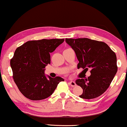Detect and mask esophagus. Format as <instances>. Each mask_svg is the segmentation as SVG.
Here are the masks:
<instances>
[{
	"mask_svg": "<svg viewBox=\"0 0 127 127\" xmlns=\"http://www.w3.org/2000/svg\"><path fill=\"white\" fill-rule=\"evenodd\" d=\"M69 84H70V85L71 86H75L76 85V82H75L74 81H70L69 82Z\"/></svg>",
	"mask_w": 127,
	"mask_h": 127,
	"instance_id": "esophagus-1",
	"label": "esophagus"
}]
</instances>
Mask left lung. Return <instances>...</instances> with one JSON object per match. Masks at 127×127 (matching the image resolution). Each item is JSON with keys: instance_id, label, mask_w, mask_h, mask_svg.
Here are the masks:
<instances>
[{"instance_id": "8db88e82", "label": "left lung", "mask_w": 127, "mask_h": 127, "mask_svg": "<svg viewBox=\"0 0 127 127\" xmlns=\"http://www.w3.org/2000/svg\"><path fill=\"white\" fill-rule=\"evenodd\" d=\"M65 41L76 53L78 69L82 67L86 71L91 69V74L88 78L76 81L83 89L79 96L85 99L100 96L108 89L117 73L116 54L107 44L89 38H66Z\"/></svg>"}]
</instances>
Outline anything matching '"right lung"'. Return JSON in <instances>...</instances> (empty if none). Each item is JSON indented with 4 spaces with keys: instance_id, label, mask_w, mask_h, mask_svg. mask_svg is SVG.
<instances>
[{
    "instance_id": "1",
    "label": "right lung",
    "mask_w": 127,
    "mask_h": 127,
    "mask_svg": "<svg viewBox=\"0 0 127 127\" xmlns=\"http://www.w3.org/2000/svg\"><path fill=\"white\" fill-rule=\"evenodd\" d=\"M64 39H41L26 42L18 47L11 60L13 78L20 92L32 100H41L53 94L58 84L64 79L52 78L45 74V67L50 64L52 53Z\"/></svg>"
}]
</instances>
